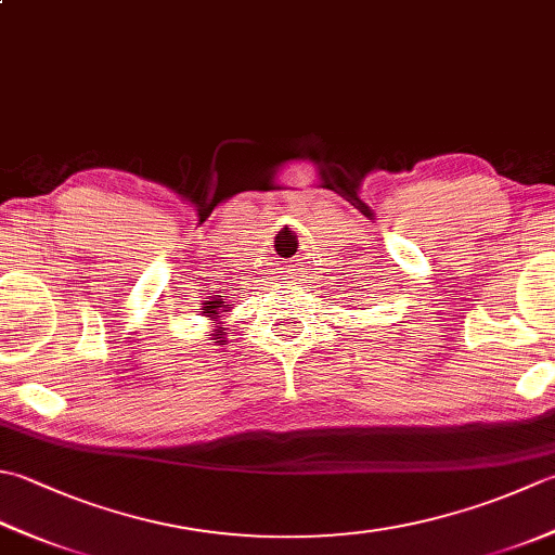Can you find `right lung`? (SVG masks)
I'll list each match as a JSON object with an SVG mask.
<instances>
[{
    "instance_id": "right-lung-1",
    "label": "right lung",
    "mask_w": 555,
    "mask_h": 555,
    "mask_svg": "<svg viewBox=\"0 0 555 555\" xmlns=\"http://www.w3.org/2000/svg\"><path fill=\"white\" fill-rule=\"evenodd\" d=\"M204 306H206V314H211V318H219V308H223L221 306V302L219 300H214V302H204ZM223 330V327H221Z\"/></svg>"
}]
</instances>
